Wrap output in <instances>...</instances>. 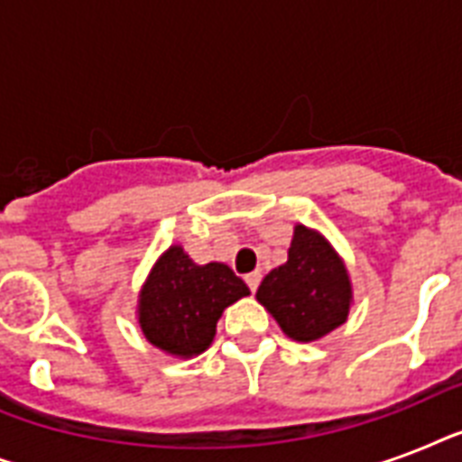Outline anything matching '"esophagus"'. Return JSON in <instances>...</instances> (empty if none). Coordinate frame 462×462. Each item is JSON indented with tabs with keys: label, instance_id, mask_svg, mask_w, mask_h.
<instances>
[{
	"label": "esophagus",
	"instance_id": "34e87169",
	"mask_svg": "<svg viewBox=\"0 0 462 462\" xmlns=\"http://www.w3.org/2000/svg\"><path fill=\"white\" fill-rule=\"evenodd\" d=\"M245 281H246V285H249V290H252V292H256V288H259V282H261V273L259 271H254V273L245 275Z\"/></svg>",
	"mask_w": 462,
	"mask_h": 462
}]
</instances>
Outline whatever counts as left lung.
<instances>
[{"label":"left lung","instance_id":"left-lung-1","mask_svg":"<svg viewBox=\"0 0 462 462\" xmlns=\"http://www.w3.org/2000/svg\"><path fill=\"white\" fill-rule=\"evenodd\" d=\"M256 300L285 336L316 343L347 321L352 281L336 246L319 230L297 223L288 261L261 281Z\"/></svg>","mask_w":462,"mask_h":462}]
</instances>
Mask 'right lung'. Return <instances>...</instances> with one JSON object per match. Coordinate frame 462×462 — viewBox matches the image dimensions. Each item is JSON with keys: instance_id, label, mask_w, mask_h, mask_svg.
<instances>
[{"instance_id": "right-lung-1", "label": "right lung", "mask_w": 462, "mask_h": 462, "mask_svg": "<svg viewBox=\"0 0 462 462\" xmlns=\"http://www.w3.org/2000/svg\"><path fill=\"white\" fill-rule=\"evenodd\" d=\"M249 295L230 266L210 261L199 266L181 245L167 246L139 290L136 321L153 347L170 357L191 359L208 350L217 319Z\"/></svg>"}]
</instances>
